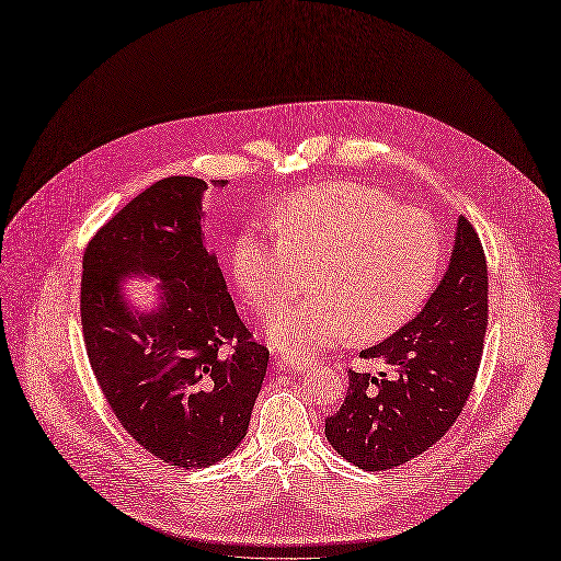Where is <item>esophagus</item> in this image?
Segmentation results:
<instances>
[{
  "instance_id": "obj_1",
  "label": "esophagus",
  "mask_w": 561,
  "mask_h": 561,
  "mask_svg": "<svg viewBox=\"0 0 561 561\" xmlns=\"http://www.w3.org/2000/svg\"><path fill=\"white\" fill-rule=\"evenodd\" d=\"M276 366L280 371H293V374H308L316 369V362L311 359H289V357H278L276 359Z\"/></svg>"
}]
</instances>
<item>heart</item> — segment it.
<instances>
[{
    "label": "heart",
    "instance_id": "b5f03b06",
    "mask_svg": "<svg viewBox=\"0 0 561 561\" xmlns=\"http://www.w3.org/2000/svg\"><path fill=\"white\" fill-rule=\"evenodd\" d=\"M276 231L239 237L234 276L250 308L274 316L313 266V297L266 327L287 357H311L355 330L364 341L390 336L427 301L443 266L432 216L359 183L301 190L280 208Z\"/></svg>",
    "mask_w": 561,
    "mask_h": 561
}]
</instances>
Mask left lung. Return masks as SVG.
Masks as SVG:
<instances>
[{"label": "left lung", "instance_id": "left-lung-1", "mask_svg": "<svg viewBox=\"0 0 561 561\" xmlns=\"http://www.w3.org/2000/svg\"><path fill=\"white\" fill-rule=\"evenodd\" d=\"M488 330V262L471 222L455 229L450 264L422 311L364 359L378 376L347 371L341 409L324 420L330 446L364 471L405 465L446 434L473 390Z\"/></svg>", "mask_w": 561, "mask_h": 561}]
</instances>
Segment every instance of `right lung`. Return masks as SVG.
<instances>
[{"label": "right lung", "instance_id": "right-lung-1", "mask_svg": "<svg viewBox=\"0 0 561 561\" xmlns=\"http://www.w3.org/2000/svg\"><path fill=\"white\" fill-rule=\"evenodd\" d=\"M206 190L192 176L158 181L83 255L81 322L94 378L127 434L173 469L210 467L237 450L268 364L206 248ZM137 275L159 280L152 312L122 293Z\"/></svg>", "mask_w": 561, "mask_h": 561}]
</instances>
